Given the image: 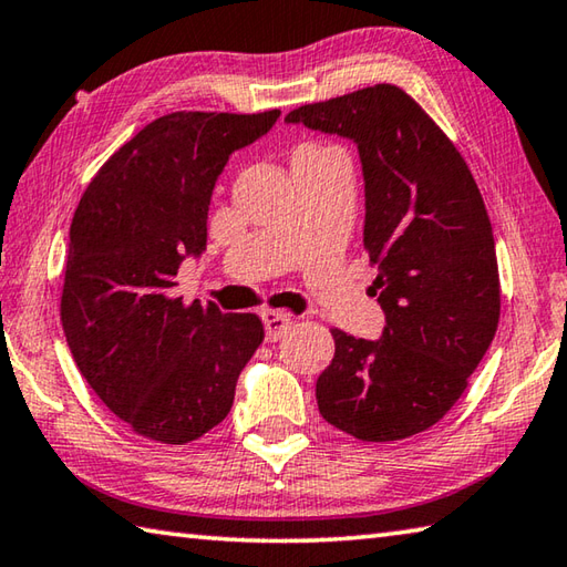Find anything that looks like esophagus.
<instances>
[{
	"label": "esophagus",
	"mask_w": 567,
	"mask_h": 567,
	"mask_svg": "<svg viewBox=\"0 0 567 567\" xmlns=\"http://www.w3.org/2000/svg\"><path fill=\"white\" fill-rule=\"evenodd\" d=\"M261 320H264L266 340H269V343H276V340H281L288 333V330H291V326H293V318L288 316L286 311H264Z\"/></svg>",
	"instance_id": "1"
}]
</instances>
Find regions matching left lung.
<instances>
[{"mask_svg": "<svg viewBox=\"0 0 567 567\" xmlns=\"http://www.w3.org/2000/svg\"><path fill=\"white\" fill-rule=\"evenodd\" d=\"M286 123L355 143L362 241L384 313L378 340L330 330L336 355L316 382L318 410L362 442L430 430L462 398L501 313L494 231L472 169L390 83L301 105Z\"/></svg>", "mask_w": 567, "mask_h": 567, "instance_id": "left-lung-1", "label": "left lung"}]
</instances>
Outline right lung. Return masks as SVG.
Segmentation results:
<instances>
[{
	"mask_svg": "<svg viewBox=\"0 0 567 567\" xmlns=\"http://www.w3.org/2000/svg\"><path fill=\"white\" fill-rule=\"evenodd\" d=\"M281 111L169 113L127 141L71 221L61 323L81 375L133 432L187 444L229 414L264 340L254 313L185 306L175 276L207 249V212L229 155Z\"/></svg>",
	"mask_w": 567,
	"mask_h": 567,
	"instance_id": "right-lung-1",
	"label": "right lung"
}]
</instances>
